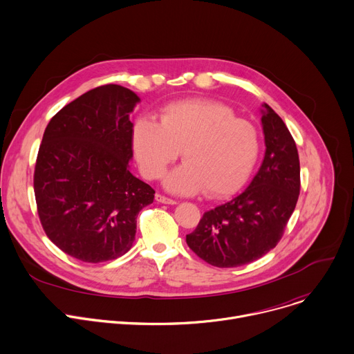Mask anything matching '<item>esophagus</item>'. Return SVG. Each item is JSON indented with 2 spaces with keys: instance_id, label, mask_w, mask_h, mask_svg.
<instances>
[{
  "instance_id": "1",
  "label": "esophagus",
  "mask_w": 354,
  "mask_h": 354,
  "mask_svg": "<svg viewBox=\"0 0 354 354\" xmlns=\"http://www.w3.org/2000/svg\"><path fill=\"white\" fill-rule=\"evenodd\" d=\"M154 200H156L157 203L167 204V205H176V204H177V201H174V200H171V198H167V197H165V195H162V194H156Z\"/></svg>"
}]
</instances>
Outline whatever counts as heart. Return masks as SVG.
<instances>
[{
  "instance_id": "b5f03b06",
  "label": "heart",
  "mask_w": 354,
  "mask_h": 354,
  "mask_svg": "<svg viewBox=\"0 0 354 354\" xmlns=\"http://www.w3.org/2000/svg\"><path fill=\"white\" fill-rule=\"evenodd\" d=\"M133 150L143 176L162 178L183 151L185 162L166 180L174 194L204 191L214 198L236 192L249 178L259 153L256 128L232 108L211 100H185L165 106L159 124L140 118Z\"/></svg>"
}]
</instances>
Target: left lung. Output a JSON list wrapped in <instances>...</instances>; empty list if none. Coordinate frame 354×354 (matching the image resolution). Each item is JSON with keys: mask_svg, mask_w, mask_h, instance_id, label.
I'll list each match as a JSON object with an SVG mask.
<instances>
[{"mask_svg": "<svg viewBox=\"0 0 354 354\" xmlns=\"http://www.w3.org/2000/svg\"><path fill=\"white\" fill-rule=\"evenodd\" d=\"M261 106L266 153L257 174L238 197L205 212L185 238L195 254L215 267H239L276 248L298 201L297 145L281 118Z\"/></svg>", "mask_w": 354, "mask_h": 354, "instance_id": "8db88e82", "label": "left lung"}]
</instances>
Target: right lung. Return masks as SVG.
<instances>
[{
  "label": "right lung",
  "instance_id": "1",
  "mask_svg": "<svg viewBox=\"0 0 354 354\" xmlns=\"http://www.w3.org/2000/svg\"><path fill=\"white\" fill-rule=\"evenodd\" d=\"M140 98L106 84L62 108L45 129L33 188L48 238L86 263L124 256L133 245L136 218L154 189L131 173L133 124Z\"/></svg>",
  "mask_w": 354,
  "mask_h": 354
}]
</instances>
